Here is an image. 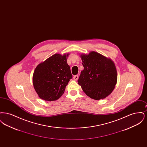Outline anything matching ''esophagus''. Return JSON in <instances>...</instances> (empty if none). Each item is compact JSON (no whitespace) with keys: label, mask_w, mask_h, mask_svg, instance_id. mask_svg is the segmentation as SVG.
Segmentation results:
<instances>
[{"label":"esophagus","mask_w":147,"mask_h":147,"mask_svg":"<svg viewBox=\"0 0 147 147\" xmlns=\"http://www.w3.org/2000/svg\"><path fill=\"white\" fill-rule=\"evenodd\" d=\"M78 78H79V76H78V75H76V76H74L73 77V79H74L75 80H77L78 79Z\"/></svg>","instance_id":"esophagus-1"}]
</instances>
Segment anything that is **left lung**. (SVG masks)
Returning a JSON list of instances; mask_svg holds the SVG:
<instances>
[{
	"label": "left lung",
	"mask_w": 147,
	"mask_h": 147,
	"mask_svg": "<svg viewBox=\"0 0 147 147\" xmlns=\"http://www.w3.org/2000/svg\"><path fill=\"white\" fill-rule=\"evenodd\" d=\"M80 57L84 70L78 80L84 92L90 98L100 100L113 90L117 80L115 65L111 59L94 51Z\"/></svg>",
	"instance_id": "left-lung-1"
}]
</instances>
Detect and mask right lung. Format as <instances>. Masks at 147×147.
<instances>
[{"instance_id": "1", "label": "right lung", "mask_w": 147, "mask_h": 147, "mask_svg": "<svg viewBox=\"0 0 147 147\" xmlns=\"http://www.w3.org/2000/svg\"><path fill=\"white\" fill-rule=\"evenodd\" d=\"M69 53L55 54L35 68L32 82L38 96L46 101H55L61 98L72 78L67 59Z\"/></svg>"}]
</instances>
